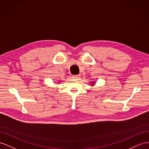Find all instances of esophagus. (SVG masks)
Masks as SVG:
<instances>
[{"label":"esophagus","instance_id":"obj_1","mask_svg":"<svg viewBox=\"0 0 149 149\" xmlns=\"http://www.w3.org/2000/svg\"><path fill=\"white\" fill-rule=\"evenodd\" d=\"M72 78H73V79H79L80 75H74L72 76Z\"/></svg>","mask_w":149,"mask_h":149}]
</instances>
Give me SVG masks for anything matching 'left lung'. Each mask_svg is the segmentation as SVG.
<instances>
[{
  "label": "left lung",
  "mask_w": 149,
  "mask_h": 149,
  "mask_svg": "<svg viewBox=\"0 0 149 149\" xmlns=\"http://www.w3.org/2000/svg\"><path fill=\"white\" fill-rule=\"evenodd\" d=\"M94 85H95V82L94 81H92V82H91V86H93Z\"/></svg>",
  "instance_id": "obj_1"
}]
</instances>
